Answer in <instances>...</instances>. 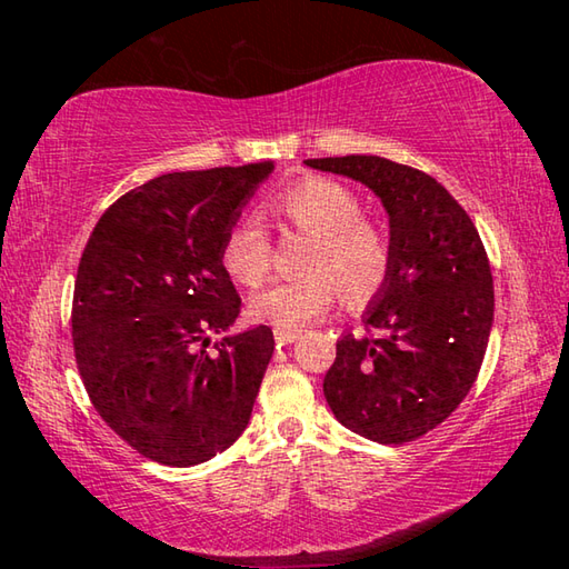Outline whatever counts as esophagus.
Instances as JSON below:
<instances>
[{
	"label": "esophagus",
	"mask_w": 569,
	"mask_h": 569,
	"mask_svg": "<svg viewBox=\"0 0 569 569\" xmlns=\"http://www.w3.org/2000/svg\"><path fill=\"white\" fill-rule=\"evenodd\" d=\"M273 339H276L278 346H288V343H293L296 339H301V331H298V329H281V326H278V329H273Z\"/></svg>",
	"instance_id": "obj_1"
}]
</instances>
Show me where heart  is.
<instances>
[{"label": "heart", "instance_id": "heart-1", "mask_svg": "<svg viewBox=\"0 0 569 569\" xmlns=\"http://www.w3.org/2000/svg\"><path fill=\"white\" fill-rule=\"evenodd\" d=\"M278 210L313 236L303 258V276L281 281L256 296V319L281 329H301L323 316L343 293V303L361 308L387 286L393 246L387 230L361 218L363 206L351 188L329 178H311L286 190ZM273 263V248L258 218H243L223 243L226 271L243 286H261Z\"/></svg>", "mask_w": 569, "mask_h": 569}]
</instances>
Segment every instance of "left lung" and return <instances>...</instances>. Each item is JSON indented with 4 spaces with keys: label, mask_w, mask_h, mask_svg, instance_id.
<instances>
[{
    "label": "left lung",
    "mask_w": 569,
    "mask_h": 569,
    "mask_svg": "<svg viewBox=\"0 0 569 569\" xmlns=\"http://www.w3.org/2000/svg\"><path fill=\"white\" fill-rule=\"evenodd\" d=\"M306 166L363 182L389 213L391 276L363 313L369 333L336 343L323 393L346 429L407 445L475 387L495 319L487 250L467 210L427 172L379 156Z\"/></svg>",
    "instance_id": "obj_1"
}]
</instances>
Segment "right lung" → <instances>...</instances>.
I'll return each mask as SVG.
<instances>
[{
    "label": "right lung",
    "instance_id": "obj_1",
    "mask_svg": "<svg viewBox=\"0 0 569 569\" xmlns=\"http://www.w3.org/2000/svg\"><path fill=\"white\" fill-rule=\"evenodd\" d=\"M273 162L168 172L104 210L77 268L72 343L92 407L122 441L192 467L243 435L273 356L236 323L223 243Z\"/></svg>",
    "mask_w": 569,
    "mask_h": 569
}]
</instances>
